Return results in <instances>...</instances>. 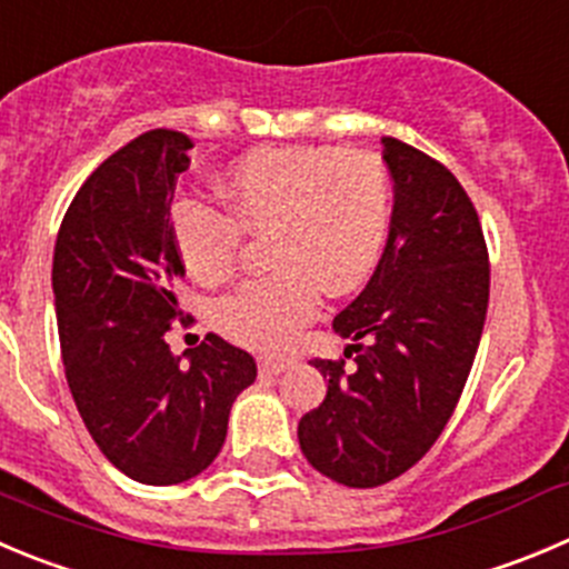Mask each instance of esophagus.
<instances>
[{
	"label": "esophagus",
	"mask_w": 569,
	"mask_h": 569,
	"mask_svg": "<svg viewBox=\"0 0 569 569\" xmlns=\"http://www.w3.org/2000/svg\"><path fill=\"white\" fill-rule=\"evenodd\" d=\"M257 362H259V375H262V377H276V375H281L284 369H290L288 357L262 355Z\"/></svg>",
	"instance_id": "esophagus-1"
}]
</instances>
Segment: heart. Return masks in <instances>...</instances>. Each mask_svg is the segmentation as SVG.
Returning <instances> with one entry per match:
<instances>
[{"label":"heart","mask_w":569,"mask_h":569,"mask_svg":"<svg viewBox=\"0 0 569 569\" xmlns=\"http://www.w3.org/2000/svg\"><path fill=\"white\" fill-rule=\"evenodd\" d=\"M220 194L234 219L203 200H181L172 231L183 264L203 284L231 273L242 229L270 231L264 257L273 270L242 281L214 307L220 332L248 349H284L316 316L321 290H357L386 248L391 181L371 153L251 150L226 167Z\"/></svg>","instance_id":"1"}]
</instances>
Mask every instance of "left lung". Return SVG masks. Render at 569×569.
<instances>
[{
	"label": "left lung",
	"mask_w": 569,
	"mask_h": 569,
	"mask_svg": "<svg viewBox=\"0 0 569 569\" xmlns=\"http://www.w3.org/2000/svg\"><path fill=\"white\" fill-rule=\"evenodd\" d=\"M393 178L386 251L332 329L349 338L316 357L327 397L301 416L307 461L335 483L375 489L421 461L450 421L489 307V253L458 178L421 150L382 139Z\"/></svg>",
	"instance_id": "left-lung-1"
}]
</instances>
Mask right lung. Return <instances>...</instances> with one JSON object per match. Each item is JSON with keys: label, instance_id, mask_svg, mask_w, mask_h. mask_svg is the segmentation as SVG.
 Masks as SVG:
<instances>
[{"label": "right lung", "instance_id": "right-lung-1", "mask_svg": "<svg viewBox=\"0 0 569 569\" xmlns=\"http://www.w3.org/2000/svg\"><path fill=\"white\" fill-rule=\"evenodd\" d=\"M194 142L148 131L108 156L63 214L52 257L69 391L102 456L131 480L172 486L218 458L240 391L257 380L248 351L207 335L172 355L183 279L170 203Z\"/></svg>", "mask_w": 569, "mask_h": 569}]
</instances>
